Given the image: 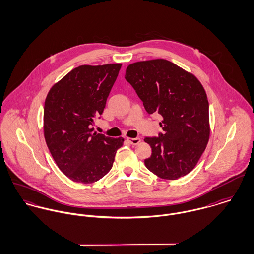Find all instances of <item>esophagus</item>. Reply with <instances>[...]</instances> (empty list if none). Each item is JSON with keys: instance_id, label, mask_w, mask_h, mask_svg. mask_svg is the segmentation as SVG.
I'll return each instance as SVG.
<instances>
[{"instance_id": "34e87169", "label": "esophagus", "mask_w": 254, "mask_h": 254, "mask_svg": "<svg viewBox=\"0 0 254 254\" xmlns=\"http://www.w3.org/2000/svg\"><path fill=\"white\" fill-rule=\"evenodd\" d=\"M127 141L131 145H138L141 142V139L140 138H127Z\"/></svg>"}]
</instances>
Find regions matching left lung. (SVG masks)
Here are the masks:
<instances>
[{
    "label": "left lung",
    "mask_w": 254,
    "mask_h": 254,
    "mask_svg": "<svg viewBox=\"0 0 254 254\" xmlns=\"http://www.w3.org/2000/svg\"><path fill=\"white\" fill-rule=\"evenodd\" d=\"M131 84L148 114L162 116L163 134L146 137L151 147L145 167L156 176L176 180L190 173L209 140L206 93L191 73L166 60L138 62L126 68Z\"/></svg>",
    "instance_id": "obj_1"
}]
</instances>
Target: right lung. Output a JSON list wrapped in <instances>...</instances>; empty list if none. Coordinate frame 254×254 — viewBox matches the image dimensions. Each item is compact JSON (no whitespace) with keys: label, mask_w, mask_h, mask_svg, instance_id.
<instances>
[{"label":"right lung","mask_w":254,"mask_h":254,"mask_svg":"<svg viewBox=\"0 0 254 254\" xmlns=\"http://www.w3.org/2000/svg\"><path fill=\"white\" fill-rule=\"evenodd\" d=\"M120 68L121 64L78 66L48 93L45 140L58 167L72 181L91 184L102 179L123 145V138L107 137L92 128L106 108Z\"/></svg>","instance_id":"add662e5"}]
</instances>
